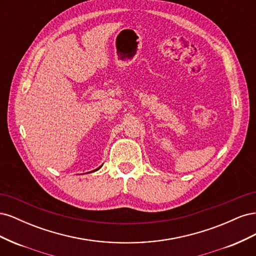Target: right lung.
Wrapping results in <instances>:
<instances>
[{
	"label": "right lung",
	"instance_id": "obj_1",
	"mask_svg": "<svg viewBox=\"0 0 256 256\" xmlns=\"http://www.w3.org/2000/svg\"><path fill=\"white\" fill-rule=\"evenodd\" d=\"M102 166H99L98 168H96V170H95V171H97V170H99V168H102ZM92 172H94V171H92Z\"/></svg>",
	"mask_w": 256,
	"mask_h": 256
}]
</instances>
